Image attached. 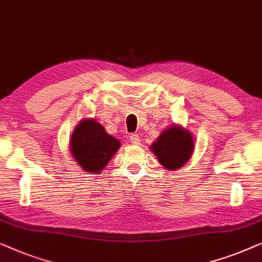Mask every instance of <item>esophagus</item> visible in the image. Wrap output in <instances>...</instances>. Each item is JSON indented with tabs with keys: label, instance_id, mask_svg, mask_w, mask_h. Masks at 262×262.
I'll return each instance as SVG.
<instances>
[{
	"label": "esophagus",
	"instance_id": "esophagus-1",
	"mask_svg": "<svg viewBox=\"0 0 262 262\" xmlns=\"http://www.w3.org/2000/svg\"><path fill=\"white\" fill-rule=\"evenodd\" d=\"M140 141H141V139H140V135L139 134H132L130 135V142L133 145H139Z\"/></svg>",
	"mask_w": 262,
	"mask_h": 262
}]
</instances>
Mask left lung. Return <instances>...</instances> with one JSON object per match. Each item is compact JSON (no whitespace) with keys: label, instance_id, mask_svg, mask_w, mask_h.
I'll list each match as a JSON object with an SVG mask.
<instances>
[{"label":"left lung","instance_id":"8db88e82","mask_svg":"<svg viewBox=\"0 0 262 262\" xmlns=\"http://www.w3.org/2000/svg\"><path fill=\"white\" fill-rule=\"evenodd\" d=\"M192 134L182 126H172L161 133L152 143L150 150L159 163L169 171L183 167L193 153Z\"/></svg>","mask_w":262,"mask_h":262}]
</instances>
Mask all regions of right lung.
I'll use <instances>...</instances> for the list:
<instances>
[{
  "instance_id": "right-lung-1",
  "label": "right lung",
  "mask_w": 262,
  "mask_h": 262,
  "mask_svg": "<svg viewBox=\"0 0 262 262\" xmlns=\"http://www.w3.org/2000/svg\"><path fill=\"white\" fill-rule=\"evenodd\" d=\"M70 150L78 166L90 173H99L120 148L119 140L109 135L94 119L82 120L73 130Z\"/></svg>"
}]
</instances>
